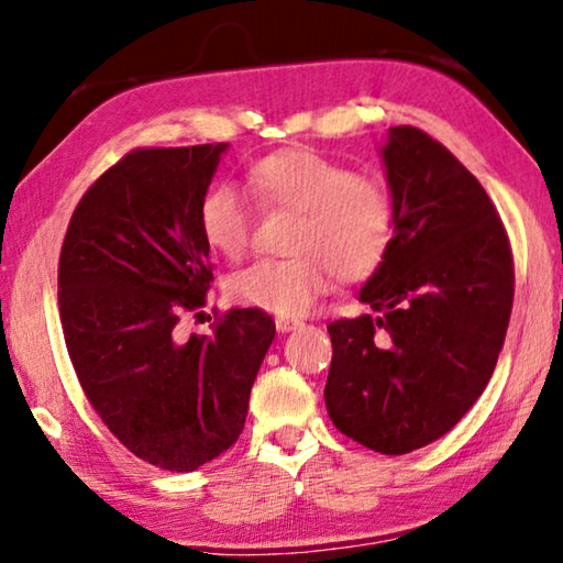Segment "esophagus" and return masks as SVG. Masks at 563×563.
Here are the masks:
<instances>
[{
	"instance_id": "34e87169",
	"label": "esophagus",
	"mask_w": 563,
	"mask_h": 563,
	"mask_svg": "<svg viewBox=\"0 0 563 563\" xmlns=\"http://www.w3.org/2000/svg\"><path fill=\"white\" fill-rule=\"evenodd\" d=\"M274 323H276V331H282V333H289V331H294V329H299V327H301V321H297V319H287V317H276V319H274Z\"/></svg>"
}]
</instances>
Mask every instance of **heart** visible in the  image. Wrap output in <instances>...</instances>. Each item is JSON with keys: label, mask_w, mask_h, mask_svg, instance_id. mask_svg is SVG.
Here are the masks:
<instances>
[{"label": "heart", "mask_w": 563, "mask_h": 563, "mask_svg": "<svg viewBox=\"0 0 563 563\" xmlns=\"http://www.w3.org/2000/svg\"><path fill=\"white\" fill-rule=\"evenodd\" d=\"M250 190L266 210L299 212L287 260H260L232 274L227 291L242 307L301 317L341 282L371 279L396 242L398 205L378 175L356 173L311 147L264 155L250 167ZM252 210L230 183L207 190L200 202L205 242L240 260L252 242Z\"/></svg>", "instance_id": "1"}]
</instances>
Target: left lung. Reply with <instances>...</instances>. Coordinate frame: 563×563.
<instances>
[{"label":"left lung","mask_w":563,"mask_h":563,"mask_svg":"<svg viewBox=\"0 0 563 563\" xmlns=\"http://www.w3.org/2000/svg\"><path fill=\"white\" fill-rule=\"evenodd\" d=\"M396 242L361 289L373 313L329 323L327 410L380 455L435 442L495 373L515 301V256L485 187L445 145L396 125L383 147Z\"/></svg>","instance_id":"left-lung-1"}]
</instances>
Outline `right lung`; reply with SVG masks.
I'll return each mask as SVG.
<instances>
[{
  "label": "right lung",
  "instance_id": "obj_1",
  "mask_svg": "<svg viewBox=\"0 0 563 563\" xmlns=\"http://www.w3.org/2000/svg\"><path fill=\"white\" fill-rule=\"evenodd\" d=\"M224 147L125 153L76 205L58 256L64 341L88 402L135 457L170 472L234 445L276 333L266 311L230 309L212 336H177L214 279L200 202Z\"/></svg>",
  "mask_w": 563,
  "mask_h": 563
}]
</instances>
